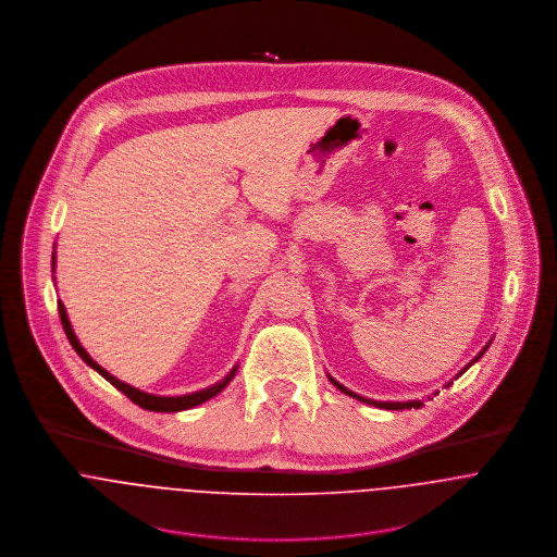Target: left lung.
Returning a JSON list of instances; mask_svg holds the SVG:
<instances>
[{
	"label": "left lung",
	"instance_id": "8db88e82",
	"mask_svg": "<svg viewBox=\"0 0 557 557\" xmlns=\"http://www.w3.org/2000/svg\"><path fill=\"white\" fill-rule=\"evenodd\" d=\"M488 345H491V341H488V343H486V345H484V347L478 351L476 358H474V360H472V362H470V364H468V367H466V369H463L459 375H463V373H466V371H468V369H470L474 362H478V360L482 358V354L488 349ZM459 375H457V377H459ZM457 377H455V380H457ZM327 380H330V382H332V384H334V386H336V388H338L343 395L356 398V400H362V403H367V405H373V407H380V409H418V407H422V405H424V400H418V398H411V400H375V398L360 397V395H356L354 391H349V388H345L343 384H338V382H336L332 375H327ZM450 384H453V382H448L444 388H448ZM435 395H437V393H433V397H435Z\"/></svg>",
	"mask_w": 557,
	"mask_h": 557
}]
</instances>
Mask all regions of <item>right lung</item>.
<instances>
[{"label":"right lung","mask_w":557,"mask_h":557,"mask_svg":"<svg viewBox=\"0 0 557 557\" xmlns=\"http://www.w3.org/2000/svg\"><path fill=\"white\" fill-rule=\"evenodd\" d=\"M55 248V246H53ZM51 272L55 274V250H53V257H51ZM53 281H55V276H53ZM58 311H60V319H62V325H64V332H66V336H69V341H71V345H73V349L77 351L81 356V360L87 364V367H91L98 375H102L111 386H115L120 393H124L126 397L131 398L135 405H139V407H144V409H148V411H162V413H171V411H184V409H190V407H197V405H201V403H206V400H210L212 397H216L234 377H236V373H238V364L221 380V382H216V384H212V386H208V388H201V391H195V393H188V395H175V397H162V395H152V393H146V391H139V388H135V386H131V384H126V382H122V380H117L115 375H111L107 369H102L87 351H85V347L81 345L79 338H77V334H75V330H73V325H71V319H69V313H66V307H64V302L62 300H58Z\"/></svg>","instance_id":"obj_1"}]
</instances>
